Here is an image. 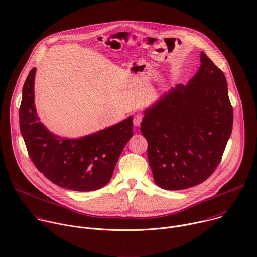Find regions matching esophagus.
<instances>
[{"label":"esophagus","mask_w":257,"mask_h":257,"mask_svg":"<svg viewBox=\"0 0 257 257\" xmlns=\"http://www.w3.org/2000/svg\"><path fill=\"white\" fill-rule=\"evenodd\" d=\"M143 120V116L141 114H137L134 116V119H133V125L135 127H139L141 125V122Z\"/></svg>","instance_id":"obj_1"}]
</instances>
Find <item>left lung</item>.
<instances>
[{"label":"left lung","mask_w":257,"mask_h":257,"mask_svg":"<svg viewBox=\"0 0 257 257\" xmlns=\"http://www.w3.org/2000/svg\"><path fill=\"white\" fill-rule=\"evenodd\" d=\"M188 84H177L144 111L140 131L156 184L182 190L204 182L232 133L233 107L223 71L203 53Z\"/></svg>","instance_id":"obj_1"}]
</instances>
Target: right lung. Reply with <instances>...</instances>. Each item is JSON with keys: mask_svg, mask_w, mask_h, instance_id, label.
Here are the masks:
<instances>
[{"mask_svg": "<svg viewBox=\"0 0 257 257\" xmlns=\"http://www.w3.org/2000/svg\"><path fill=\"white\" fill-rule=\"evenodd\" d=\"M33 68L24 82L19 108L20 130L28 155L54 184L74 191L97 190L111 180L118 159L133 135L132 117L76 139L50 132L36 114Z\"/></svg>", "mask_w": 257, "mask_h": 257, "instance_id": "right-lung-1", "label": "right lung"}]
</instances>
